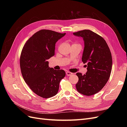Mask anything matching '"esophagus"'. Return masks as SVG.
I'll list each match as a JSON object with an SVG mask.
<instances>
[{"mask_svg": "<svg viewBox=\"0 0 127 127\" xmlns=\"http://www.w3.org/2000/svg\"><path fill=\"white\" fill-rule=\"evenodd\" d=\"M66 75L67 76H71L73 74L72 73H71V72H69V71H67L66 72Z\"/></svg>", "mask_w": 127, "mask_h": 127, "instance_id": "esophagus-1", "label": "esophagus"}]
</instances>
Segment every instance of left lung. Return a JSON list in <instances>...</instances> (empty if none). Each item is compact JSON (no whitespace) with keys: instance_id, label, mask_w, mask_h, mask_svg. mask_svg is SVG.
<instances>
[{"instance_id":"obj_1","label":"left lung","mask_w":127,"mask_h":127,"mask_svg":"<svg viewBox=\"0 0 127 127\" xmlns=\"http://www.w3.org/2000/svg\"><path fill=\"white\" fill-rule=\"evenodd\" d=\"M73 34L83 39L82 61L88 65L85 74H76L79 78L76 89L84 95H93L104 87L110 78L112 66L111 53L105 40L94 32L84 30Z\"/></svg>"}]
</instances>
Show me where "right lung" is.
<instances>
[{"mask_svg": "<svg viewBox=\"0 0 127 127\" xmlns=\"http://www.w3.org/2000/svg\"><path fill=\"white\" fill-rule=\"evenodd\" d=\"M66 33L41 30L33 34L23 48L20 66L26 83L38 96L48 98L58 92L64 70L49 67L48 60L55 55L56 44Z\"/></svg>", "mask_w": 127, "mask_h": 127, "instance_id": "1", "label": "right lung"}]
</instances>
